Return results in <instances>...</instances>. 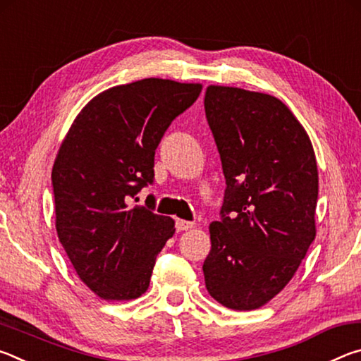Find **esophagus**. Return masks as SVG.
Instances as JSON below:
<instances>
[{"mask_svg":"<svg viewBox=\"0 0 361 361\" xmlns=\"http://www.w3.org/2000/svg\"><path fill=\"white\" fill-rule=\"evenodd\" d=\"M192 228H195V223H192V221H185V219H178V221H176V229H178L180 232L189 231Z\"/></svg>","mask_w":361,"mask_h":361,"instance_id":"1","label":"esophagus"}]
</instances>
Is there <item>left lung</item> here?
<instances>
[{
  "label": "left lung",
  "instance_id": "obj_1",
  "mask_svg": "<svg viewBox=\"0 0 361 361\" xmlns=\"http://www.w3.org/2000/svg\"><path fill=\"white\" fill-rule=\"evenodd\" d=\"M204 105L228 186L221 219L209 226L205 286L224 307L259 309L285 288L315 239L314 146L272 95L212 84Z\"/></svg>",
  "mask_w": 361,
  "mask_h": 361
}]
</instances>
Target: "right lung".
I'll use <instances>...</instances> for the list:
<instances>
[{"label":"right lung","mask_w":361,"mask_h":361,"mask_svg":"<svg viewBox=\"0 0 361 361\" xmlns=\"http://www.w3.org/2000/svg\"><path fill=\"white\" fill-rule=\"evenodd\" d=\"M199 82L148 78L114 85L85 105L54 161L56 229L78 277L105 301L148 290L156 256L175 234L170 216L130 205L154 178V152Z\"/></svg>","instance_id":"1"}]
</instances>
